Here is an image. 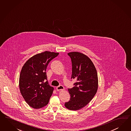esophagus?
<instances>
[{"mask_svg":"<svg viewBox=\"0 0 131 131\" xmlns=\"http://www.w3.org/2000/svg\"><path fill=\"white\" fill-rule=\"evenodd\" d=\"M64 89V86L62 85L58 86L56 87V90L57 91H60V90H63Z\"/></svg>","mask_w":131,"mask_h":131,"instance_id":"esophagus-1","label":"esophagus"}]
</instances>
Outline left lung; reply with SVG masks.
I'll return each mask as SVG.
<instances>
[{
  "mask_svg": "<svg viewBox=\"0 0 131 131\" xmlns=\"http://www.w3.org/2000/svg\"><path fill=\"white\" fill-rule=\"evenodd\" d=\"M72 64L71 79L77 82L72 89H68L70 101L65 107L71 111H78L85 107L97 92L98 78L93 62L85 54L78 52L68 53Z\"/></svg>",
  "mask_w": 131,
  "mask_h": 131,
  "instance_id": "1",
  "label": "left lung"
}]
</instances>
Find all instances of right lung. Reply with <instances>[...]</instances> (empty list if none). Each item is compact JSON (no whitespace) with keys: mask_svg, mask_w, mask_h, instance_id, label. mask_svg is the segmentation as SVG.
Returning a JSON list of instances; mask_svg holds the SVG:
<instances>
[{"mask_svg":"<svg viewBox=\"0 0 131 131\" xmlns=\"http://www.w3.org/2000/svg\"><path fill=\"white\" fill-rule=\"evenodd\" d=\"M58 54L47 51L38 53L27 60L22 67L19 88L30 107L38 109L48 104L54 89L49 85L46 70L49 62Z\"/></svg>","mask_w":131,"mask_h":131,"instance_id":"1","label":"right lung"}]
</instances>
